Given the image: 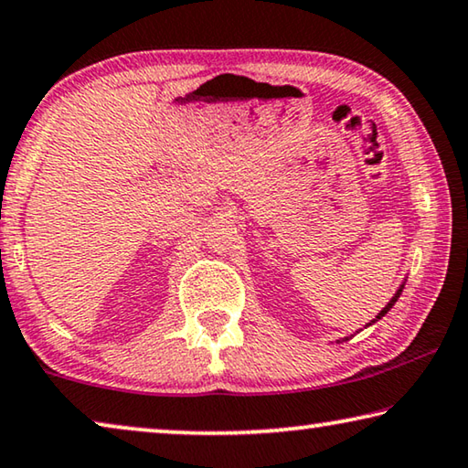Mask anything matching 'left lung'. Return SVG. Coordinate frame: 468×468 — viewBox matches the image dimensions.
Here are the masks:
<instances>
[{
    "label": "left lung",
    "instance_id": "8db88e82",
    "mask_svg": "<svg viewBox=\"0 0 468 468\" xmlns=\"http://www.w3.org/2000/svg\"><path fill=\"white\" fill-rule=\"evenodd\" d=\"M402 288H404V284H402L400 288H398V290H396V294L392 296V301H389V303H388V304L384 306V309H381V311L378 313V317H375V319L371 321V324H367V327H369V325H373V324H375V321H379L381 317H384V315H386V313H388L389 309H392V306L396 304V301H398V298H400V294H402ZM344 340H348V338H342V340H338V342H344Z\"/></svg>",
    "mask_w": 468,
    "mask_h": 468
}]
</instances>
